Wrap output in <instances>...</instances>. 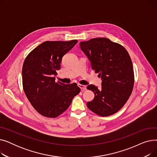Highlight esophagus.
<instances>
[{
  "mask_svg": "<svg viewBox=\"0 0 157 157\" xmlns=\"http://www.w3.org/2000/svg\"><path fill=\"white\" fill-rule=\"evenodd\" d=\"M78 86L81 88V91H82V92H84L85 90H86V86H85V85L78 84Z\"/></svg>",
  "mask_w": 157,
  "mask_h": 157,
  "instance_id": "esophagus-1",
  "label": "esophagus"
}]
</instances>
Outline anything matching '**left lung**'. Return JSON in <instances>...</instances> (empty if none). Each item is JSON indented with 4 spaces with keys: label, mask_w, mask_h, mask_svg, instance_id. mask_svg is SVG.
Returning <instances> with one entry per match:
<instances>
[{
    "label": "left lung",
    "mask_w": 157,
    "mask_h": 157,
    "mask_svg": "<svg viewBox=\"0 0 157 157\" xmlns=\"http://www.w3.org/2000/svg\"><path fill=\"white\" fill-rule=\"evenodd\" d=\"M79 45L92 70L102 79L100 89L93 85L87 86L95 94L87 107L101 117L116 113L127 102L134 87V69L128 53L120 44L104 37L83 41Z\"/></svg>",
    "instance_id": "obj_1"
}]
</instances>
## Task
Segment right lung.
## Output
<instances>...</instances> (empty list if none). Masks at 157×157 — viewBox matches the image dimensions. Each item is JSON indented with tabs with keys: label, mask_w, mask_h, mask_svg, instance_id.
I'll return each instance as SVG.
<instances>
[{
	"label": "right lung",
	"mask_w": 157,
	"mask_h": 157,
	"mask_svg": "<svg viewBox=\"0 0 157 157\" xmlns=\"http://www.w3.org/2000/svg\"><path fill=\"white\" fill-rule=\"evenodd\" d=\"M77 40L45 41L27 55L22 69L25 94L41 115L56 118L71 105L81 90L76 83L65 85L55 81L64 55L76 45Z\"/></svg>",
	"instance_id": "1"
}]
</instances>
